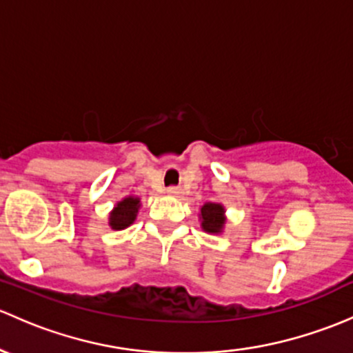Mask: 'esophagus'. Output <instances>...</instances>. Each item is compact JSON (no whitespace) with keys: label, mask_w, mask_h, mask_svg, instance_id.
I'll list each match as a JSON object with an SVG mask.
<instances>
[{"label":"esophagus","mask_w":353,"mask_h":353,"mask_svg":"<svg viewBox=\"0 0 353 353\" xmlns=\"http://www.w3.org/2000/svg\"><path fill=\"white\" fill-rule=\"evenodd\" d=\"M167 192H169L170 196H179L181 194V189L177 186H170L169 189H167Z\"/></svg>","instance_id":"1"}]
</instances>
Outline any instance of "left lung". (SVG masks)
<instances>
[{"label": "left lung", "mask_w": 353, "mask_h": 353, "mask_svg": "<svg viewBox=\"0 0 353 353\" xmlns=\"http://www.w3.org/2000/svg\"><path fill=\"white\" fill-rule=\"evenodd\" d=\"M223 206L214 205V203H208L201 208V220H203V228L210 233H218L225 225L223 218Z\"/></svg>", "instance_id": "1"}]
</instances>
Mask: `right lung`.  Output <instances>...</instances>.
Instances as JSON below:
<instances>
[{
  "mask_svg": "<svg viewBox=\"0 0 353 353\" xmlns=\"http://www.w3.org/2000/svg\"><path fill=\"white\" fill-rule=\"evenodd\" d=\"M140 199L139 198H125L123 201H120L117 208L113 210V213L110 214V226L113 230H123L128 225L133 223L137 216V211H139Z\"/></svg>",
  "mask_w": 353,
  "mask_h": 353,
  "instance_id": "right-lung-1",
  "label": "right lung"
}]
</instances>
